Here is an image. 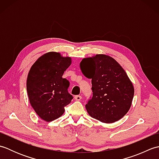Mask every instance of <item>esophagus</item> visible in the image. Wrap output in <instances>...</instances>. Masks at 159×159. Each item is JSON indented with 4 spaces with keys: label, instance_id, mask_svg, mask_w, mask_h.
Instances as JSON below:
<instances>
[{
    "label": "esophagus",
    "instance_id": "34e87169",
    "mask_svg": "<svg viewBox=\"0 0 159 159\" xmlns=\"http://www.w3.org/2000/svg\"><path fill=\"white\" fill-rule=\"evenodd\" d=\"M82 98V96H80V95H77L74 96V99H75L76 101H80Z\"/></svg>",
    "mask_w": 159,
    "mask_h": 159
}]
</instances>
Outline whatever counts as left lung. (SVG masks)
I'll use <instances>...</instances> for the list:
<instances>
[{"label": "left lung", "instance_id": "obj_1", "mask_svg": "<svg viewBox=\"0 0 159 159\" xmlns=\"http://www.w3.org/2000/svg\"><path fill=\"white\" fill-rule=\"evenodd\" d=\"M83 74L92 79L93 96L85 105L87 113L103 123H113L129 111L134 87L126 72L116 60L106 55L83 59Z\"/></svg>", "mask_w": 159, "mask_h": 159}]
</instances>
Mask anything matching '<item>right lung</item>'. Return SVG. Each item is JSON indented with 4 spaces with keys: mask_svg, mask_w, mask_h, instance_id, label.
<instances>
[{
    "mask_svg": "<svg viewBox=\"0 0 159 159\" xmlns=\"http://www.w3.org/2000/svg\"><path fill=\"white\" fill-rule=\"evenodd\" d=\"M71 63V57L49 52L40 57L29 70L26 80L29 102L43 120L51 121L61 116L64 107L73 98L67 91L69 81L62 78Z\"/></svg>",
    "mask_w": 159,
    "mask_h": 159,
    "instance_id": "add662e5",
    "label": "right lung"
}]
</instances>
